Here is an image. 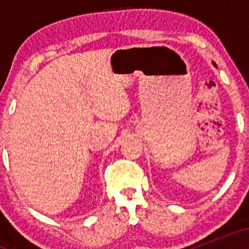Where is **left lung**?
<instances>
[{"label": "left lung", "instance_id": "left-lung-1", "mask_svg": "<svg viewBox=\"0 0 249 249\" xmlns=\"http://www.w3.org/2000/svg\"><path fill=\"white\" fill-rule=\"evenodd\" d=\"M213 64H214V67H216V65H215V63H214V62H213Z\"/></svg>", "mask_w": 249, "mask_h": 249}]
</instances>
